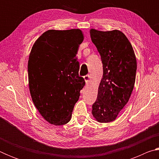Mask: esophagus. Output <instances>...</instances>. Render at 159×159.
Masks as SVG:
<instances>
[{
	"label": "esophagus",
	"instance_id": "34e87169",
	"mask_svg": "<svg viewBox=\"0 0 159 159\" xmlns=\"http://www.w3.org/2000/svg\"><path fill=\"white\" fill-rule=\"evenodd\" d=\"M84 80H85L86 84H88V83H89L90 80V75H86V76H84Z\"/></svg>",
	"mask_w": 159,
	"mask_h": 159
}]
</instances>
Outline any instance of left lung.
Here are the masks:
<instances>
[{
    "instance_id": "1",
    "label": "left lung",
    "mask_w": 159,
    "mask_h": 159,
    "mask_svg": "<svg viewBox=\"0 0 159 159\" xmlns=\"http://www.w3.org/2000/svg\"><path fill=\"white\" fill-rule=\"evenodd\" d=\"M90 34L103 64V76L92 114L99 123L111 122L128 103L133 92L137 71L135 55L121 31L92 29Z\"/></svg>"
}]
</instances>
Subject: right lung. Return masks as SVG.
<instances>
[{
  "label": "right lung",
  "instance_id": "1",
  "mask_svg": "<svg viewBox=\"0 0 159 159\" xmlns=\"http://www.w3.org/2000/svg\"><path fill=\"white\" fill-rule=\"evenodd\" d=\"M83 41L80 29L48 30L31 48L28 61L32 100L44 119L55 125L71 118L80 91L85 84L79 76L76 54Z\"/></svg>",
  "mask_w": 159,
  "mask_h": 159
}]
</instances>
